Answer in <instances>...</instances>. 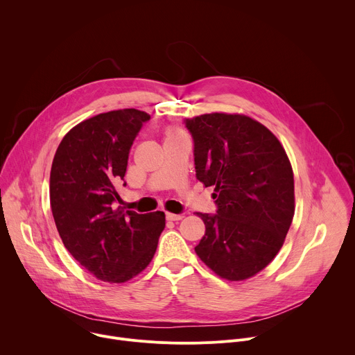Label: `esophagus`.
Wrapping results in <instances>:
<instances>
[{
  "instance_id": "34e87169",
  "label": "esophagus",
  "mask_w": 355,
  "mask_h": 355,
  "mask_svg": "<svg viewBox=\"0 0 355 355\" xmlns=\"http://www.w3.org/2000/svg\"><path fill=\"white\" fill-rule=\"evenodd\" d=\"M166 216H167L168 220H174V222H175V220H181V219L184 218L182 215H175V214H170V212H167Z\"/></svg>"
}]
</instances>
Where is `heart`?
Returning <instances> with one entry per match:
<instances>
[{
	"instance_id": "obj_1",
	"label": "heart",
	"mask_w": 355,
	"mask_h": 355,
	"mask_svg": "<svg viewBox=\"0 0 355 355\" xmlns=\"http://www.w3.org/2000/svg\"><path fill=\"white\" fill-rule=\"evenodd\" d=\"M181 135H184V133L178 129H168L167 130V137H175V136H181Z\"/></svg>"
}]
</instances>
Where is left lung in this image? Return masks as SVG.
<instances>
[{"instance_id": "1", "label": "left lung", "mask_w": 355, "mask_h": 355, "mask_svg": "<svg viewBox=\"0 0 355 355\" xmlns=\"http://www.w3.org/2000/svg\"><path fill=\"white\" fill-rule=\"evenodd\" d=\"M196 178L214 187L218 214H196L205 234L196 256L218 277L244 281L278 254L295 214L293 171L277 136L243 114L211 112L185 121Z\"/></svg>"}]
</instances>
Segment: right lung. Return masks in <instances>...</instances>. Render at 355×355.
Instances as JSON below:
<instances>
[{
    "mask_svg": "<svg viewBox=\"0 0 355 355\" xmlns=\"http://www.w3.org/2000/svg\"><path fill=\"white\" fill-rule=\"evenodd\" d=\"M150 115L118 110L95 115L70 129L50 171V208L70 254L95 278L122 284L153 260L166 227L164 212L140 215L115 209L116 187L129 151Z\"/></svg>",
    "mask_w": 355,
    "mask_h": 355,
    "instance_id": "right-lung-1",
    "label": "right lung"
}]
</instances>
